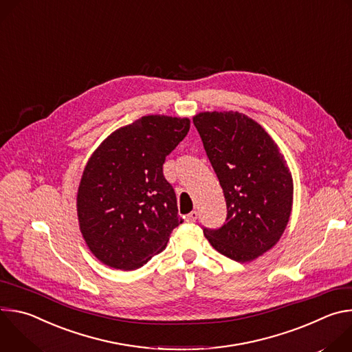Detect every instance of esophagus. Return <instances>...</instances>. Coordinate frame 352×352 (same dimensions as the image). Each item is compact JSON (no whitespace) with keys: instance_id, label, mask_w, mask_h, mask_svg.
<instances>
[{"instance_id":"obj_1","label":"esophagus","mask_w":352,"mask_h":352,"mask_svg":"<svg viewBox=\"0 0 352 352\" xmlns=\"http://www.w3.org/2000/svg\"><path fill=\"white\" fill-rule=\"evenodd\" d=\"M184 219H185V221H188V223H195V221L197 220V212L193 210V212H190L189 214H186Z\"/></svg>"}]
</instances>
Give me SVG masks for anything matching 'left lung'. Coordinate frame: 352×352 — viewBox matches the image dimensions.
Wrapping results in <instances>:
<instances>
[{"instance_id":"left-lung-1","label":"left lung","mask_w":352,"mask_h":352,"mask_svg":"<svg viewBox=\"0 0 352 352\" xmlns=\"http://www.w3.org/2000/svg\"><path fill=\"white\" fill-rule=\"evenodd\" d=\"M227 205L226 223L204 228L221 255L250 262L270 250L292 212L294 182L280 147L255 120L238 111L193 116Z\"/></svg>"}]
</instances>
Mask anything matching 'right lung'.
I'll list each match as a JSON object with an SVG mask.
<instances>
[{
    "mask_svg": "<svg viewBox=\"0 0 352 352\" xmlns=\"http://www.w3.org/2000/svg\"><path fill=\"white\" fill-rule=\"evenodd\" d=\"M189 118L144 116L110 133L89 157L76 195L79 230L109 267L135 270L166 248L178 216L163 164Z\"/></svg>",
    "mask_w": 352,
    "mask_h": 352,
    "instance_id": "obj_1",
    "label": "right lung"
}]
</instances>
